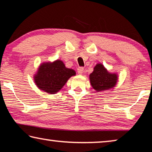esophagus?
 <instances>
[{"label":"esophagus","mask_w":152,"mask_h":152,"mask_svg":"<svg viewBox=\"0 0 152 152\" xmlns=\"http://www.w3.org/2000/svg\"><path fill=\"white\" fill-rule=\"evenodd\" d=\"M83 72H84L83 67H79V68L77 69V72H78L79 74H82Z\"/></svg>","instance_id":"1"}]
</instances>
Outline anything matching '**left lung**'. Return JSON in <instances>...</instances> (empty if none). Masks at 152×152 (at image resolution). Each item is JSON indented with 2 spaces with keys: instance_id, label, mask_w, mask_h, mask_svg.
Instances as JSON below:
<instances>
[{
  "instance_id": "1",
  "label": "left lung",
  "mask_w": 152,
  "mask_h": 152,
  "mask_svg": "<svg viewBox=\"0 0 152 152\" xmlns=\"http://www.w3.org/2000/svg\"><path fill=\"white\" fill-rule=\"evenodd\" d=\"M117 79L116 74L109 73L101 64H96L93 72L90 74L91 85L97 92L107 91L115 87Z\"/></svg>"
}]
</instances>
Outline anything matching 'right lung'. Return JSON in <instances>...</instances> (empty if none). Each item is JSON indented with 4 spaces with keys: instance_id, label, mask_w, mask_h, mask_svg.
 I'll list each match as a JSON object with an SVG mask.
<instances>
[{
    "instance_id": "obj_1",
    "label": "right lung",
    "mask_w": 152,
    "mask_h": 152,
    "mask_svg": "<svg viewBox=\"0 0 152 152\" xmlns=\"http://www.w3.org/2000/svg\"><path fill=\"white\" fill-rule=\"evenodd\" d=\"M75 75L76 72L66 68L62 61L56 60L52 63L42 64L34 80L39 89L53 94L60 91L71 76Z\"/></svg>"
}]
</instances>
